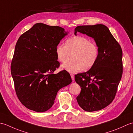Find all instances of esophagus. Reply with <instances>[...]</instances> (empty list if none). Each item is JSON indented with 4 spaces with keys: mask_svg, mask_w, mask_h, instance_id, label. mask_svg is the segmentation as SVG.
Returning <instances> with one entry per match:
<instances>
[{
    "mask_svg": "<svg viewBox=\"0 0 133 133\" xmlns=\"http://www.w3.org/2000/svg\"><path fill=\"white\" fill-rule=\"evenodd\" d=\"M70 75H71V77L72 80L74 81V75L73 74H72V73H71V74H70Z\"/></svg>",
    "mask_w": 133,
    "mask_h": 133,
    "instance_id": "1",
    "label": "esophagus"
}]
</instances>
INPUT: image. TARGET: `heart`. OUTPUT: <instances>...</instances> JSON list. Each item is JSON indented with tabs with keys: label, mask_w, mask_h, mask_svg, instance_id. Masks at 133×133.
I'll list each match as a JSON object with an SVG mask.
<instances>
[{
	"label": "heart",
	"mask_w": 133,
	"mask_h": 133,
	"mask_svg": "<svg viewBox=\"0 0 133 133\" xmlns=\"http://www.w3.org/2000/svg\"><path fill=\"white\" fill-rule=\"evenodd\" d=\"M58 60L62 63L73 55V61L62 65V68L70 72L88 71L94 66L99 58V51L97 44L85 36L77 35L67 39L65 46L59 44L55 48Z\"/></svg>",
	"instance_id": "heart-1"
}]
</instances>
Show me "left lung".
<instances>
[{"label": "left lung", "instance_id": "left-lung-1", "mask_svg": "<svg viewBox=\"0 0 133 133\" xmlns=\"http://www.w3.org/2000/svg\"><path fill=\"white\" fill-rule=\"evenodd\" d=\"M78 32L94 38L99 55L92 68L75 75V82L81 89L77 100L85 111H98L109 105L116 95L123 72L122 50L103 24L79 26L74 34L77 35Z\"/></svg>", "mask_w": 133, "mask_h": 133}]
</instances>
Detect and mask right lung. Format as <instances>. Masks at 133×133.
Listing matches in <instances>:
<instances>
[{
	"mask_svg": "<svg viewBox=\"0 0 133 133\" xmlns=\"http://www.w3.org/2000/svg\"><path fill=\"white\" fill-rule=\"evenodd\" d=\"M67 34L62 27L38 23L17 41L11 72L17 97L27 109L47 111L59 90L71 83L66 70L54 73L60 65L55 48Z\"/></svg>",
	"mask_w": 133,
	"mask_h": 133,
	"instance_id": "1",
	"label": "right lung"
}]
</instances>
